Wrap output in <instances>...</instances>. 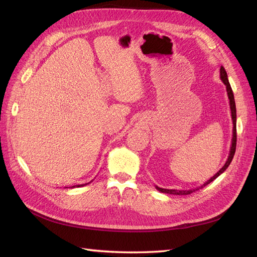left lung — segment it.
Here are the masks:
<instances>
[{
	"instance_id": "8db88e82",
	"label": "left lung",
	"mask_w": 257,
	"mask_h": 257,
	"mask_svg": "<svg viewBox=\"0 0 257 257\" xmlns=\"http://www.w3.org/2000/svg\"><path fill=\"white\" fill-rule=\"evenodd\" d=\"M220 79L222 83L226 85V89H227V93H228V98H229V104H230V110H231V117H232V124H233V130H232V140H231V146H230V152H229V156L228 159L226 161V164L222 166V168L219 170L214 177H211L209 180L206 181V182L202 185H199L195 189H191V190H168V189H161L159 186H156L159 192L161 193H167V194H173V195H189V194L196 192L198 190L203 189L204 186L208 185L212 181L216 180L221 173H223L224 171L227 170V168L229 167V165L231 164V161L233 159V156L235 153V147H236V109H235V101H234V96H233V91L231 89V86L229 83L228 79V75L224 67L221 66L220 67Z\"/></svg>"
}]
</instances>
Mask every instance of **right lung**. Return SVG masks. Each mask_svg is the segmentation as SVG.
Masks as SVG:
<instances>
[{
	"instance_id": "1",
	"label": "right lung",
	"mask_w": 257,
	"mask_h": 257,
	"mask_svg": "<svg viewBox=\"0 0 257 257\" xmlns=\"http://www.w3.org/2000/svg\"><path fill=\"white\" fill-rule=\"evenodd\" d=\"M90 182H91V181H90ZM89 182V183H90ZM89 183H86V184H79V185H76V187H79V186H84V185H87V184H89ZM73 187H75V186H73Z\"/></svg>"
}]
</instances>
